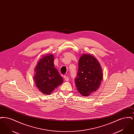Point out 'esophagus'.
<instances>
[{"mask_svg":"<svg viewBox=\"0 0 134 134\" xmlns=\"http://www.w3.org/2000/svg\"><path fill=\"white\" fill-rule=\"evenodd\" d=\"M64 79L65 80V81H69V77L67 76H66V75H65L64 76Z\"/></svg>","mask_w":134,"mask_h":134,"instance_id":"esophagus-1","label":"esophagus"}]
</instances>
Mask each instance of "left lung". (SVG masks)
I'll list each match as a JSON object with an SVG mask.
<instances>
[{
  "label": "left lung",
  "mask_w": 134,
  "mask_h": 134,
  "mask_svg": "<svg viewBox=\"0 0 134 134\" xmlns=\"http://www.w3.org/2000/svg\"><path fill=\"white\" fill-rule=\"evenodd\" d=\"M103 73L98 60L92 55L83 54L79 60L78 70L75 78L76 86L80 94L89 96L100 85Z\"/></svg>",
  "instance_id": "1"
}]
</instances>
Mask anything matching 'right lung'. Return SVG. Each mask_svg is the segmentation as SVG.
I'll use <instances>...</instances> for the list:
<instances>
[{"label":"right lung","instance_id":"right-lung-1","mask_svg":"<svg viewBox=\"0 0 134 134\" xmlns=\"http://www.w3.org/2000/svg\"><path fill=\"white\" fill-rule=\"evenodd\" d=\"M54 56L48 54L44 56L35 67L34 79L40 91L45 94L51 93L63 82V79L54 67Z\"/></svg>","mask_w":134,"mask_h":134}]
</instances>
